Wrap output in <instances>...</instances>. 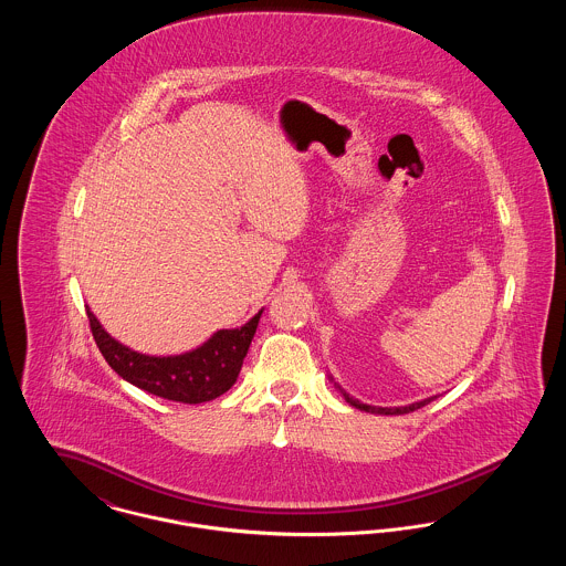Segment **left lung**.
<instances>
[{
    "mask_svg": "<svg viewBox=\"0 0 566 566\" xmlns=\"http://www.w3.org/2000/svg\"><path fill=\"white\" fill-rule=\"evenodd\" d=\"M337 388H339V386H337ZM339 390H342V388H339ZM342 392H344V390H342ZM344 397H346V401H348L352 407H356V409H360V411L381 413V416H401V413H409V411H416V409L431 403L432 399H434V397H431V399H424V401H418V403L405 405V407H374V405L360 403L358 399H352L350 395H346V392H344Z\"/></svg>",
    "mask_w": 566,
    "mask_h": 566,
    "instance_id": "1",
    "label": "left lung"
}]
</instances>
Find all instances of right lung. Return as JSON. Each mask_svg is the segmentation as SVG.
<instances>
[{
    "label": "right lung",
    "instance_id": "add662e5",
    "mask_svg": "<svg viewBox=\"0 0 566 566\" xmlns=\"http://www.w3.org/2000/svg\"><path fill=\"white\" fill-rule=\"evenodd\" d=\"M263 310L240 328H222L199 348L178 356H148L109 337L86 310L95 344L109 367L137 388L178 403H206L224 395L240 376Z\"/></svg>",
    "mask_w": 566,
    "mask_h": 566
}]
</instances>
